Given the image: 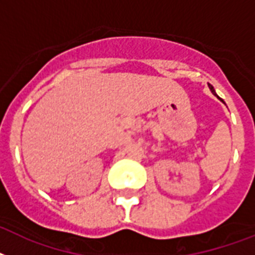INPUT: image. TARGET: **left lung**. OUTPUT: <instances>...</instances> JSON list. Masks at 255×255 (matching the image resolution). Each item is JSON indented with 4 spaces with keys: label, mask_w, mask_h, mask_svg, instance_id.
Here are the masks:
<instances>
[{
    "label": "left lung",
    "mask_w": 255,
    "mask_h": 255,
    "mask_svg": "<svg viewBox=\"0 0 255 255\" xmlns=\"http://www.w3.org/2000/svg\"><path fill=\"white\" fill-rule=\"evenodd\" d=\"M208 86H210V89H211V92L214 93V94H215V95H216L217 98L220 99L221 102H224V101H223V99H221V98H220V97H219V95H217V94H216V92H215V89H214V86H212V85H210V84H208Z\"/></svg>",
    "instance_id": "8db88e82"
}]
</instances>
